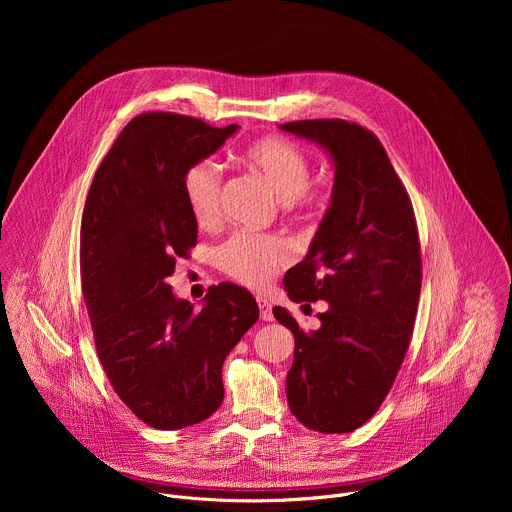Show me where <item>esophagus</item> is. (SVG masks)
Listing matches in <instances>:
<instances>
[{
	"mask_svg": "<svg viewBox=\"0 0 512 512\" xmlns=\"http://www.w3.org/2000/svg\"><path fill=\"white\" fill-rule=\"evenodd\" d=\"M257 304H259L261 320H263V322H271V320H273V312H271V302L259 296V298H257Z\"/></svg>",
	"mask_w": 512,
	"mask_h": 512,
	"instance_id": "esophagus-1",
	"label": "esophagus"
}]
</instances>
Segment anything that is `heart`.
Returning a JSON list of instances; mask_svg holds the SVG:
<instances>
[{"mask_svg":"<svg viewBox=\"0 0 512 512\" xmlns=\"http://www.w3.org/2000/svg\"><path fill=\"white\" fill-rule=\"evenodd\" d=\"M241 158L277 194L287 212L312 214L322 206V194L310 184V160L296 143L261 137L247 145ZM182 194L198 225H214L221 216V170L210 160L188 164L182 174ZM214 259L229 277L249 287H263L281 265L289 263L291 249L281 237L239 231L216 247Z\"/></svg>","mask_w":512,"mask_h":512,"instance_id":"heart-1","label":"heart"}]
</instances>
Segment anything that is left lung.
I'll list each match as a JSON object with an SVG mask.
<instances>
[{"mask_svg": "<svg viewBox=\"0 0 512 512\" xmlns=\"http://www.w3.org/2000/svg\"><path fill=\"white\" fill-rule=\"evenodd\" d=\"M281 129L320 143L336 168L312 247L283 277L291 302H328L322 326L306 334L285 308H273L296 338L287 403L314 431L348 433L377 413L411 342L421 289L417 223L373 131L344 119Z\"/></svg>", "mask_w": 512, "mask_h": 512, "instance_id": "obj_1", "label": "left lung"}]
</instances>
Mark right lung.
<instances>
[{"label":"right lung","mask_w":512,"mask_h":512,"mask_svg":"<svg viewBox=\"0 0 512 512\" xmlns=\"http://www.w3.org/2000/svg\"><path fill=\"white\" fill-rule=\"evenodd\" d=\"M235 131L141 113L111 145L85 202L81 285L95 348L119 399L156 429L200 423L221 407L223 362L259 318L235 283L210 285L200 312L166 283L198 239L182 174Z\"/></svg>","instance_id":"1"}]
</instances>
